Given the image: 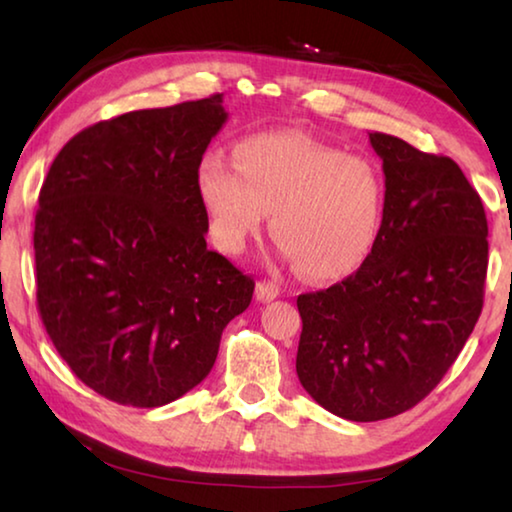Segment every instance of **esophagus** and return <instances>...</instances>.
<instances>
[{"label":"esophagus","mask_w":512,"mask_h":512,"mask_svg":"<svg viewBox=\"0 0 512 512\" xmlns=\"http://www.w3.org/2000/svg\"><path fill=\"white\" fill-rule=\"evenodd\" d=\"M255 296L259 302H271L280 296V287H277V284L271 280H259L255 287Z\"/></svg>","instance_id":"34e87169"}]
</instances>
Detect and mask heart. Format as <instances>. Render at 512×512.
<instances>
[{"label":"heart","instance_id":"b5f03b06","mask_svg":"<svg viewBox=\"0 0 512 512\" xmlns=\"http://www.w3.org/2000/svg\"><path fill=\"white\" fill-rule=\"evenodd\" d=\"M196 185L216 246L239 253L271 212L282 255L296 259L309 280L357 271L384 212V176L375 160L291 131L244 137L235 162L207 151Z\"/></svg>","mask_w":512,"mask_h":512}]
</instances>
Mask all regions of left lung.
Wrapping results in <instances>:
<instances>
[{"instance_id": "8db88e82", "label": "left lung", "mask_w": 512, "mask_h": 512, "mask_svg": "<svg viewBox=\"0 0 512 512\" xmlns=\"http://www.w3.org/2000/svg\"><path fill=\"white\" fill-rule=\"evenodd\" d=\"M384 216L357 273L298 296L296 372L329 413L375 422L413 409L452 368L483 309L488 221L445 155L368 133Z\"/></svg>"}]
</instances>
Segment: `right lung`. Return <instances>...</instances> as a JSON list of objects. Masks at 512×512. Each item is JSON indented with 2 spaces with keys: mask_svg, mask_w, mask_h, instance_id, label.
I'll list each match as a JSON object with an SVG mask.
<instances>
[{
  "mask_svg": "<svg viewBox=\"0 0 512 512\" xmlns=\"http://www.w3.org/2000/svg\"><path fill=\"white\" fill-rule=\"evenodd\" d=\"M223 94L133 110L74 135L38 196V311L94 393L155 409L210 375L255 282L207 248L196 169Z\"/></svg>",
  "mask_w": 512,
  "mask_h": 512,
  "instance_id": "right-lung-1",
  "label": "right lung"
}]
</instances>
